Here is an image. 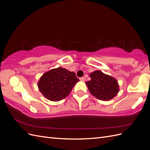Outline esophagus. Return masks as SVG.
Returning a JSON list of instances; mask_svg holds the SVG:
<instances>
[{
  "mask_svg": "<svg viewBox=\"0 0 150 150\" xmlns=\"http://www.w3.org/2000/svg\"><path fill=\"white\" fill-rule=\"evenodd\" d=\"M79 79L81 81H85V78H84V77H82V78H80Z\"/></svg>",
  "mask_w": 150,
  "mask_h": 150,
  "instance_id": "esophagus-1",
  "label": "esophagus"
}]
</instances>
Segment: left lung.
<instances>
[{"instance_id": "obj_1", "label": "left lung", "mask_w": 150, "mask_h": 150, "mask_svg": "<svg viewBox=\"0 0 150 150\" xmlns=\"http://www.w3.org/2000/svg\"><path fill=\"white\" fill-rule=\"evenodd\" d=\"M90 81L86 82L89 92L93 96L103 101H108L116 96L119 92V85L116 79L95 71L89 74Z\"/></svg>"}]
</instances>
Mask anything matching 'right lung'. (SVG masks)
<instances>
[{"mask_svg": "<svg viewBox=\"0 0 150 150\" xmlns=\"http://www.w3.org/2000/svg\"><path fill=\"white\" fill-rule=\"evenodd\" d=\"M79 81L75 72L60 67L45 72L40 77L38 86L45 98L50 101H59L69 94Z\"/></svg>", "mask_w": 150, "mask_h": 150, "instance_id": "add662e5", "label": "right lung"}]
</instances>
